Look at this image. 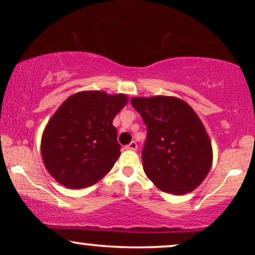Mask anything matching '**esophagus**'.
Returning a JSON list of instances; mask_svg holds the SVG:
<instances>
[{
  "mask_svg": "<svg viewBox=\"0 0 255 255\" xmlns=\"http://www.w3.org/2000/svg\"><path fill=\"white\" fill-rule=\"evenodd\" d=\"M136 148H137V145H136V142H135V141H131L129 145H127V146H126V150L136 151Z\"/></svg>",
  "mask_w": 255,
  "mask_h": 255,
  "instance_id": "34e87169",
  "label": "esophagus"
}]
</instances>
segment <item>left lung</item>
Here are the masks:
<instances>
[{
	"label": "left lung",
	"mask_w": 255,
	"mask_h": 255,
	"mask_svg": "<svg viewBox=\"0 0 255 255\" xmlns=\"http://www.w3.org/2000/svg\"><path fill=\"white\" fill-rule=\"evenodd\" d=\"M131 105L147 127L142 168L162 192L194 191L212 165V145L203 122L188 103L171 96L133 97Z\"/></svg>",
	"instance_id": "1"
}]
</instances>
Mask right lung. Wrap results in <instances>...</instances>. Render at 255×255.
Returning <instances> with one entry per match:
<instances>
[{
    "instance_id": "1",
    "label": "right lung",
    "mask_w": 255,
    "mask_h": 255,
    "mask_svg": "<svg viewBox=\"0 0 255 255\" xmlns=\"http://www.w3.org/2000/svg\"><path fill=\"white\" fill-rule=\"evenodd\" d=\"M127 103L124 93L81 91L60 105L40 142L44 165L58 183L86 188L111 170L121 153L113 121Z\"/></svg>"
}]
</instances>
